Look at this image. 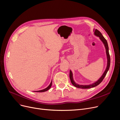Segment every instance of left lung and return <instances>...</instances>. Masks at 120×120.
I'll return each instance as SVG.
<instances>
[{"label": "left lung", "instance_id": "1", "mask_svg": "<svg viewBox=\"0 0 120 120\" xmlns=\"http://www.w3.org/2000/svg\"><path fill=\"white\" fill-rule=\"evenodd\" d=\"M94 34L96 36H98V37L99 38H100L101 40L102 41V43H103L104 45H105V48L106 53L107 59V67H106V70L105 71V72H104V73L103 74V75H102V76L100 78V79H99L97 81H96L95 83H93L92 84L88 85H79V84H77V83H76L74 81V79H73L72 73L71 71L70 70V80H71V82L72 83V84L74 85V86H75V87L79 88H81V89H89V88H93V87H96V86H98V84H100V83L103 80V79H104V78H105V76L108 71L109 70V67H110V55H109V48H108V45L107 41L106 40V39L105 38H104V37L102 36V34L98 30L96 29L95 30Z\"/></svg>", "mask_w": 120, "mask_h": 120}]
</instances>
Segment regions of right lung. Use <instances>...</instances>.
I'll return each instance as SVG.
<instances>
[{
    "mask_svg": "<svg viewBox=\"0 0 120 120\" xmlns=\"http://www.w3.org/2000/svg\"><path fill=\"white\" fill-rule=\"evenodd\" d=\"M51 85H52V81H51V82L50 83V84H49V85L47 88H45V89H44L43 90H40V91H34V92H45V91H48V90H49L50 89V87H51Z\"/></svg>",
    "mask_w": 120,
    "mask_h": 120,
    "instance_id": "right-lung-1",
    "label": "right lung"
}]
</instances>
